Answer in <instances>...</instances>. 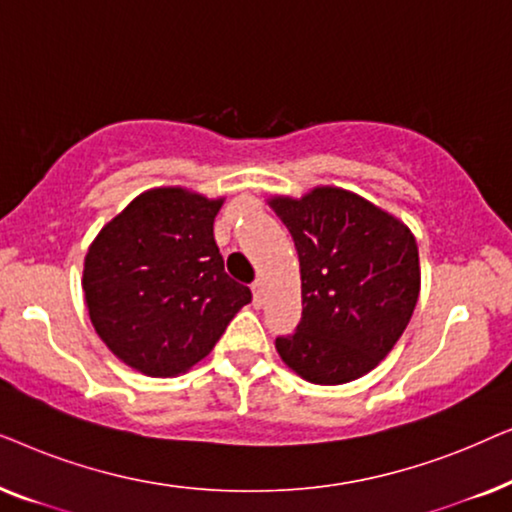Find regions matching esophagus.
I'll return each mask as SVG.
<instances>
[{
	"label": "esophagus",
	"instance_id": "1",
	"mask_svg": "<svg viewBox=\"0 0 512 512\" xmlns=\"http://www.w3.org/2000/svg\"><path fill=\"white\" fill-rule=\"evenodd\" d=\"M251 291H254V305L261 307L263 300H265V284H263V279H256V282L251 284Z\"/></svg>",
	"mask_w": 512,
	"mask_h": 512
}]
</instances>
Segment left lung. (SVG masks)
<instances>
[{"instance_id": "1", "label": "left lung", "mask_w": 512, "mask_h": 512, "mask_svg": "<svg viewBox=\"0 0 512 512\" xmlns=\"http://www.w3.org/2000/svg\"><path fill=\"white\" fill-rule=\"evenodd\" d=\"M300 261L303 317L275 347L312 384L366 375L401 338L419 298V251L410 228L333 186L270 198Z\"/></svg>"}]
</instances>
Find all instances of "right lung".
<instances>
[{
    "mask_svg": "<svg viewBox=\"0 0 512 512\" xmlns=\"http://www.w3.org/2000/svg\"><path fill=\"white\" fill-rule=\"evenodd\" d=\"M223 198L186 188L137 195L90 244L83 293L97 335L123 363L174 377L212 352L251 303L214 240Z\"/></svg>",
    "mask_w": 512,
    "mask_h": 512,
    "instance_id": "add662e5",
    "label": "right lung"
}]
</instances>
